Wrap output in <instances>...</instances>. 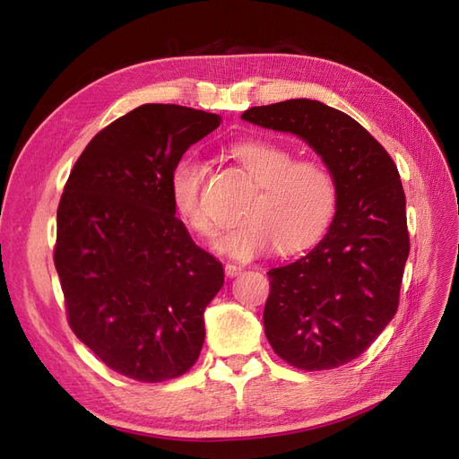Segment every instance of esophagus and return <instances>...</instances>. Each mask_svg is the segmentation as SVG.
<instances>
[{"mask_svg":"<svg viewBox=\"0 0 459 459\" xmlns=\"http://www.w3.org/2000/svg\"><path fill=\"white\" fill-rule=\"evenodd\" d=\"M244 269L240 267V265H234V264H227L225 265V274H227V277H237V274H240Z\"/></svg>","mask_w":459,"mask_h":459,"instance_id":"obj_1","label":"esophagus"}]
</instances>
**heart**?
<instances>
[{
	"label": "heart",
	"instance_id": "b5f03b06",
	"mask_svg": "<svg viewBox=\"0 0 459 459\" xmlns=\"http://www.w3.org/2000/svg\"><path fill=\"white\" fill-rule=\"evenodd\" d=\"M232 160L250 177L257 192L242 209V222L217 240V252L254 259L277 247L281 255L304 252L329 230L338 205V186L329 167L296 160L292 150L271 140H240L230 146ZM205 165L185 155L169 177L175 213L200 238L212 240L217 222L204 198Z\"/></svg>",
	"mask_w": 459,
	"mask_h": 459
}]
</instances>
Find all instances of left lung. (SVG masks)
<instances>
[{"label":"left lung","instance_id":"obj_1","mask_svg":"<svg viewBox=\"0 0 459 459\" xmlns=\"http://www.w3.org/2000/svg\"><path fill=\"white\" fill-rule=\"evenodd\" d=\"M242 119L304 138L336 180L326 237L267 273L264 325L271 348L292 368H340L375 342L400 304L410 232L398 167L358 121L316 100L250 108Z\"/></svg>","mask_w":459,"mask_h":459}]
</instances>
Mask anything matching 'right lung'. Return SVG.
I'll list each match as a JSON object with an SVG mask.
<instances>
[{"instance_id": "1", "label": "right lung", "mask_w": 459, "mask_h": 459, "mask_svg": "<svg viewBox=\"0 0 459 459\" xmlns=\"http://www.w3.org/2000/svg\"><path fill=\"white\" fill-rule=\"evenodd\" d=\"M219 125L215 113L146 103L88 142L63 188L54 264L69 326L109 369L140 383L192 368L204 309L225 282L169 195L182 153Z\"/></svg>"}]
</instances>
